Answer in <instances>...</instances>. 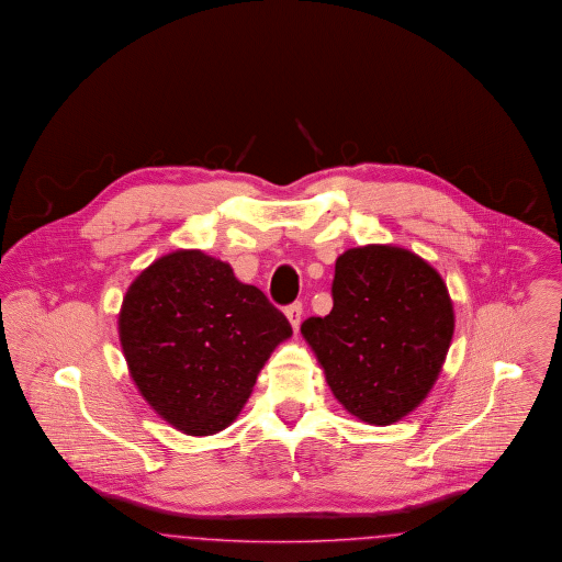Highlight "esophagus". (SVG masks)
I'll return each instance as SVG.
<instances>
[{"label":"esophagus","mask_w":562,"mask_h":562,"mask_svg":"<svg viewBox=\"0 0 562 562\" xmlns=\"http://www.w3.org/2000/svg\"><path fill=\"white\" fill-rule=\"evenodd\" d=\"M286 317L291 322L292 330L296 333L299 326H301V317H303V305L301 303H292L286 307Z\"/></svg>","instance_id":"esophagus-1"}]
</instances>
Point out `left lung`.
Segmentation results:
<instances>
[{
    "label": "left lung",
    "instance_id": "left-lung-1",
    "mask_svg": "<svg viewBox=\"0 0 562 562\" xmlns=\"http://www.w3.org/2000/svg\"><path fill=\"white\" fill-rule=\"evenodd\" d=\"M333 301L326 317L301 324L330 391L361 423L402 420L425 402L453 337L443 278L407 248H349L335 266Z\"/></svg>",
    "mask_w": 562,
    "mask_h": 562
}]
</instances>
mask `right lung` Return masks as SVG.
<instances>
[{
    "label": "right lung",
    "mask_w": 562,
    "mask_h": 562,
    "mask_svg": "<svg viewBox=\"0 0 562 562\" xmlns=\"http://www.w3.org/2000/svg\"><path fill=\"white\" fill-rule=\"evenodd\" d=\"M292 328L257 286L202 250L142 271L121 305L119 338L137 391L186 435L229 427Z\"/></svg>",
    "instance_id": "obj_1"
}]
</instances>
